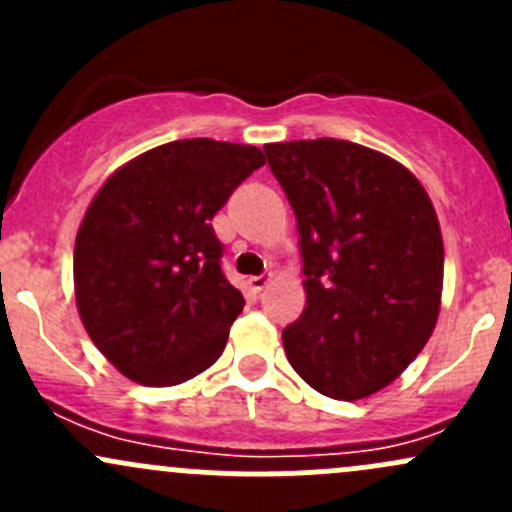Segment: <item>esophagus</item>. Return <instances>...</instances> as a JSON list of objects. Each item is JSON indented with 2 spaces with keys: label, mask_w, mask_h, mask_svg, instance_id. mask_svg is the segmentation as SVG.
<instances>
[{
  "label": "esophagus",
  "mask_w": 512,
  "mask_h": 512,
  "mask_svg": "<svg viewBox=\"0 0 512 512\" xmlns=\"http://www.w3.org/2000/svg\"><path fill=\"white\" fill-rule=\"evenodd\" d=\"M270 280H272L270 272H267V275H255V277H250V287L255 289V292H262V289L270 285Z\"/></svg>",
  "instance_id": "esophagus-1"
}]
</instances>
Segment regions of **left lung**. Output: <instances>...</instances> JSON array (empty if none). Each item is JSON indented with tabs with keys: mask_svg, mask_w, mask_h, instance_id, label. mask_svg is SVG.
<instances>
[{
	"mask_svg": "<svg viewBox=\"0 0 512 512\" xmlns=\"http://www.w3.org/2000/svg\"><path fill=\"white\" fill-rule=\"evenodd\" d=\"M294 210L307 307L282 332L292 369L329 399L389 386L436 327L443 240L431 198L394 158L317 138L265 146Z\"/></svg>",
	"mask_w": 512,
	"mask_h": 512,
	"instance_id": "8db88e82",
	"label": "left lung"
}]
</instances>
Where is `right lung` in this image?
Listing matches in <instances>:
<instances>
[{
	"instance_id": "1",
	"label": "right lung",
	"mask_w": 512,
	"mask_h": 512,
	"mask_svg": "<svg viewBox=\"0 0 512 512\" xmlns=\"http://www.w3.org/2000/svg\"><path fill=\"white\" fill-rule=\"evenodd\" d=\"M260 165L255 146L185 138L133 158L91 200L74 247L76 307L123 376L175 386L220 359L245 299L223 275L210 220Z\"/></svg>"
}]
</instances>
